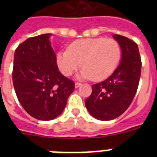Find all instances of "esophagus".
<instances>
[{
  "mask_svg": "<svg viewBox=\"0 0 157 157\" xmlns=\"http://www.w3.org/2000/svg\"><path fill=\"white\" fill-rule=\"evenodd\" d=\"M75 88H78V87H79L80 86H82V83H80V82H75Z\"/></svg>",
  "mask_w": 157,
  "mask_h": 157,
  "instance_id": "34e87169",
  "label": "esophagus"
}]
</instances>
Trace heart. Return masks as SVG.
I'll use <instances>...</instances> for the list:
<instances>
[{
	"instance_id": "b5f03b06",
	"label": "heart",
	"mask_w": 157,
	"mask_h": 157,
	"mask_svg": "<svg viewBox=\"0 0 157 157\" xmlns=\"http://www.w3.org/2000/svg\"><path fill=\"white\" fill-rule=\"evenodd\" d=\"M121 59V48L113 38L95 37L77 40L67 51L59 52L56 63L62 74L69 76L82 67L79 76L83 78L101 80L116 70Z\"/></svg>"
}]
</instances>
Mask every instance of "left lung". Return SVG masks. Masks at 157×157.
I'll return each mask as SVG.
<instances>
[{
	"label": "left lung",
	"instance_id": "1",
	"mask_svg": "<svg viewBox=\"0 0 157 157\" xmlns=\"http://www.w3.org/2000/svg\"><path fill=\"white\" fill-rule=\"evenodd\" d=\"M113 37L121 47V63L110 77L92 85V94L85 101L89 112L103 121L114 120L128 109L141 76V59L138 45L120 34H114Z\"/></svg>",
	"mask_w": 157,
	"mask_h": 157
}]
</instances>
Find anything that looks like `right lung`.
I'll return each instance as SVG.
<instances>
[{"label": "right lung", "mask_w": 157, "mask_h": 157, "mask_svg": "<svg viewBox=\"0 0 157 157\" xmlns=\"http://www.w3.org/2000/svg\"><path fill=\"white\" fill-rule=\"evenodd\" d=\"M50 34L22 42L14 55L12 82L19 103L32 117L52 120L61 114L75 82L58 70Z\"/></svg>", "instance_id": "right-lung-1"}]
</instances>
